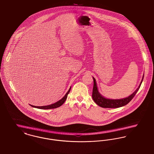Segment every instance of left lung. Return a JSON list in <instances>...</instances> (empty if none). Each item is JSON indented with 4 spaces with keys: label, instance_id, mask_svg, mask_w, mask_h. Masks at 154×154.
I'll return each mask as SVG.
<instances>
[{
    "label": "left lung",
    "instance_id": "left-lung-1",
    "mask_svg": "<svg viewBox=\"0 0 154 154\" xmlns=\"http://www.w3.org/2000/svg\"><path fill=\"white\" fill-rule=\"evenodd\" d=\"M143 76L142 77L141 82L140 83L139 87L137 88V89L132 94L128 96V97L122 98V99H119V100H112V99H108L104 98L103 95L98 92L97 86V83L95 82L94 78H93L94 80V86H93V94H92V97L93 100L94 101L95 103L100 106L103 107V108H119L121 106H124L127 105L128 103H129L131 101V100L134 98L135 95L137 94V91L140 89L141 85L142 84L143 79Z\"/></svg>",
    "mask_w": 154,
    "mask_h": 154
}]
</instances>
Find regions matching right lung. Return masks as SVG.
<instances>
[{
  "instance_id": "1",
  "label": "right lung",
  "mask_w": 154,
  "mask_h": 154,
  "mask_svg": "<svg viewBox=\"0 0 154 154\" xmlns=\"http://www.w3.org/2000/svg\"><path fill=\"white\" fill-rule=\"evenodd\" d=\"M71 90V87L70 88V89L69 90V91H67V93L66 94V95L60 100L59 101H58L57 102L51 104V105H48V106H32L30 105L32 107H35V108H39V109H53V108H56L57 107H59L61 106L62 104H64V103L66 101L67 98V95L69 94V93H70Z\"/></svg>"
}]
</instances>
